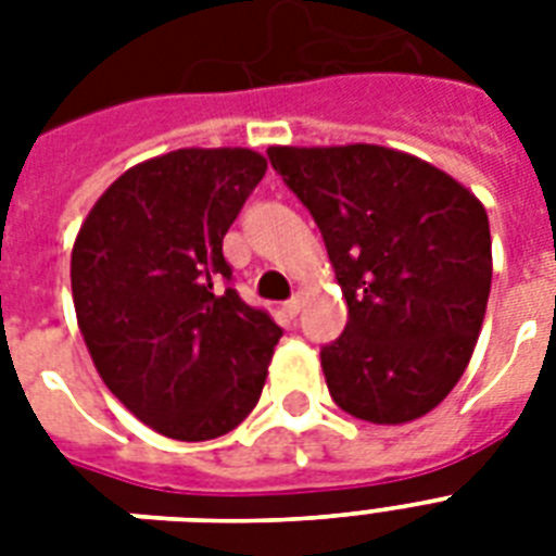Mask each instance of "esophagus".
Returning <instances> with one entry per match:
<instances>
[{
  "instance_id": "esophagus-1",
  "label": "esophagus",
  "mask_w": 556,
  "mask_h": 556,
  "mask_svg": "<svg viewBox=\"0 0 556 556\" xmlns=\"http://www.w3.org/2000/svg\"><path fill=\"white\" fill-rule=\"evenodd\" d=\"M303 303H305V294L303 291H296V294L291 296L286 305H282V312H286L288 317H296V314H300V308H303Z\"/></svg>"
}]
</instances>
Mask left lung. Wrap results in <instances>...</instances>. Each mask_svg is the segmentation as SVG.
<instances>
[{"mask_svg": "<svg viewBox=\"0 0 556 556\" xmlns=\"http://www.w3.org/2000/svg\"><path fill=\"white\" fill-rule=\"evenodd\" d=\"M312 210L349 323L320 352L343 413L406 424L465 375L491 294L484 204L444 169L378 143L270 147Z\"/></svg>", "mask_w": 556, "mask_h": 556, "instance_id": "1", "label": "left lung"}]
</instances>
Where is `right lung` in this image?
Wrapping results in <instances>:
<instances>
[{
	"label": "right lung",
	"instance_id": "1",
	"mask_svg": "<svg viewBox=\"0 0 556 556\" xmlns=\"http://www.w3.org/2000/svg\"><path fill=\"white\" fill-rule=\"evenodd\" d=\"M268 161L176 150L109 185L72 248L77 326L129 413L176 441L236 430L260 404L282 331L233 288L222 239Z\"/></svg>",
	"mask_w": 556,
	"mask_h": 556
}]
</instances>
